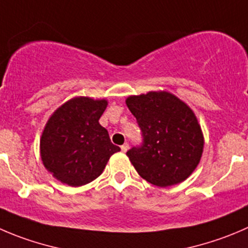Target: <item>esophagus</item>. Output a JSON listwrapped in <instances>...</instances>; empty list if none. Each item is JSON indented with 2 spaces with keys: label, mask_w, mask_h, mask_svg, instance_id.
Here are the masks:
<instances>
[{
  "label": "esophagus",
  "mask_w": 248,
  "mask_h": 248,
  "mask_svg": "<svg viewBox=\"0 0 248 248\" xmlns=\"http://www.w3.org/2000/svg\"><path fill=\"white\" fill-rule=\"evenodd\" d=\"M121 150L124 151V153H126V151L128 150V144H127V143H124V145H121Z\"/></svg>",
  "instance_id": "34e87169"
}]
</instances>
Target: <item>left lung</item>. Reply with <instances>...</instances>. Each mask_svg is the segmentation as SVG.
Wrapping results in <instances>:
<instances>
[{
    "mask_svg": "<svg viewBox=\"0 0 248 248\" xmlns=\"http://www.w3.org/2000/svg\"><path fill=\"white\" fill-rule=\"evenodd\" d=\"M126 104L143 141L127 151L141 178L156 186L185 180L200 162L203 136L193 110L168 92L131 95Z\"/></svg>",
    "mask_w": 248,
    "mask_h": 248,
    "instance_id": "1",
    "label": "left lung"
}]
</instances>
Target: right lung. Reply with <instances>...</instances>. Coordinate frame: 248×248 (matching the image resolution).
<instances>
[{
    "mask_svg": "<svg viewBox=\"0 0 248 248\" xmlns=\"http://www.w3.org/2000/svg\"><path fill=\"white\" fill-rule=\"evenodd\" d=\"M105 99L78 97L63 104L48 120L41 137V158L48 172L70 186L99 177L112 154L120 151L99 124Z\"/></svg>",
    "mask_w": 248,
    "mask_h": 248,
    "instance_id": "1",
    "label": "right lung"
}]
</instances>
